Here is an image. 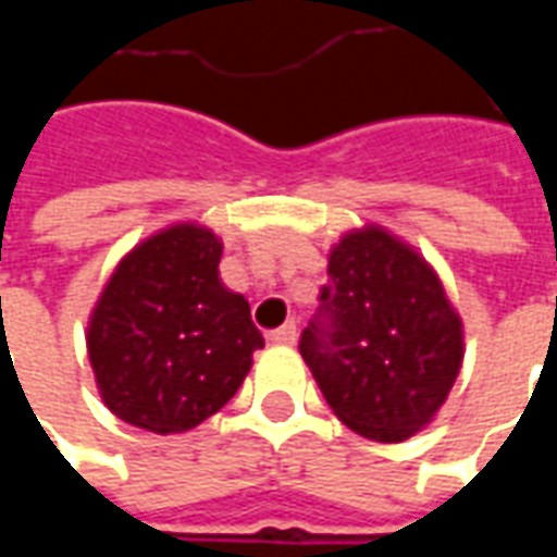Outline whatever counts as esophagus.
<instances>
[{
	"mask_svg": "<svg viewBox=\"0 0 557 557\" xmlns=\"http://www.w3.org/2000/svg\"><path fill=\"white\" fill-rule=\"evenodd\" d=\"M271 343L274 346H292L295 339H298V327H295V322H286V325H280L277 331H271Z\"/></svg>",
	"mask_w": 557,
	"mask_h": 557,
	"instance_id": "esophagus-1",
	"label": "esophagus"
}]
</instances>
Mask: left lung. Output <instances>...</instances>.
Returning a JSON list of instances; mask_svg holds the SVG:
<instances>
[{
    "label": "left lung",
    "mask_w": 557,
    "mask_h": 557,
    "mask_svg": "<svg viewBox=\"0 0 557 557\" xmlns=\"http://www.w3.org/2000/svg\"><path fill=\"white\" fill-rule=\"evenodd\" d=\"M462 355V319L411 244L367 223L331 247L322 307L304 327L301 358L349 430L382 444L426 430Z\"/></svg>",
    "instance_id": "left-lung-1"
}]
</instances>
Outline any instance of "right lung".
<instances>
[{"label":"right lung","mask_w":557,"mask_h":557,"mask_svg":"<svg viewBox=\"0 0 557 557\" xmlns=\"http://www.w3.org/2000/svg\"><path fill=\"white\" fill-rule=\"evenodd\" d=\"M223 242L182 220L139 242L91 307L86 349L103 406L170 435L220 411L265 346L250 304L220 280Z\"/></svg>","instance_id":"add662e5"}]
</instances>
